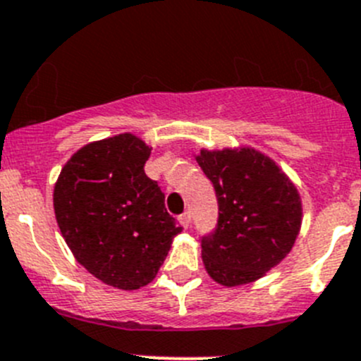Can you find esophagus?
<instances>
[{"label": "esophagus", "instance_id": "esophagus-1", "mask_svg": "<svg viewBox=\"0 0 361 361\" xmlns=\"http://www.w3.org/2000/svg\"><path fill=\"white\" fill-rule=\"evenodd\" d=\"M178 221H180V224H181V226H183V228L190 226V222H192L190 212H185V214H181L180 217H178Z\"/></svg>", "mask_w": 361, "mask_h": 361}]
</instances>
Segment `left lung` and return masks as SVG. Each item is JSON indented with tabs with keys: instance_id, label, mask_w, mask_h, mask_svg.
Here are the masks:
<instances>
[{
	"instance_id": "left-lung-1",
	"label": "left lung",
	"mask_w": 361,
	"mask_h": 361,
	"mask_svg": "<svg viewBox=\"0 0 361 361\" xmlns=\"http://www.w3.org/2000/svg\"><path fill=\"white\" fill-rule=\"evenodd\" d=\"M196 161L219 203L217 228L201 240L208 276L228 288L264 278L292 251L301 231L298 187L255 147H203Z\"/></svg>"
}]
</instances>
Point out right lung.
<instances>
[{
    "instance_id": "1",
    "label": "right lung",
    "mask_w": 361,
    "mask_h": 361,
    "mask_svg": "<svg viewBox=\"0 0 361 361\" xmlns=\"http://www.w3.org/2000/svg\"><path fill=\"white\" fill-rule=\"evenodd\" d=\"M149 154L133 133L89 142L66 161L53 188L60 233L76 262L119 290L153 281L183 230L144 173Z\"/></svg>"
}]
</instances>
